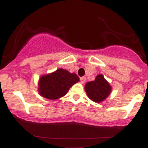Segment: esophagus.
I'll return each mask as SVG.
<instances>
[{"mask_svg": "<svg viewBox=\"0 0 148 148\" xmlns=\"http://www.w3.org/2000/svg\"><path fill=\"white\" fill-rule=\"evenodd\" d=\"M86 77H84V76H83V77H81L80 78V81H81V84H84L85 82H86Z\"/></svg>", "mask_w": 148, "mask_h": 148, "instance_id": "34e87169", "label": "esophagus"}]
</instances>
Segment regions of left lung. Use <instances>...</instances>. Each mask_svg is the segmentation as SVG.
<instances>
[{"mask_svg":"<svg viewBox=\"0 0 148 148\" xmlns=\"http://www.w3.org/2000/svg\"><path fill=\"white\" fill-rule=\"evenodd\" d=\"M112 87L104 79L102 74H98L94 81L85 85V90L88 97L95 102L100 103L104 101L111 94Z\"/></svg>","mask_w":148,"mask_h":148,"instance_id":"8db88e82","label":"left lung"}]
</instances>
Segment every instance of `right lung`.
Instances as JSON below:
<instances>
[{"label": "right lung", "mask_w": 148, "mask_h": 148, "mask_svg": "<svg viewBox=\"0 0 148 148\" xmlns=\"http://www.w3.org/2000/svg\"><path fill=\"white\" fill-rule=\"evenodd\" d=\"M79 81V76L75 73L60 68L40 78L38 91L40 95L46 99H58L65 95L69 88Z\"/></svg>", "instance_id": "add662e5"}]
</instances>
